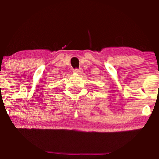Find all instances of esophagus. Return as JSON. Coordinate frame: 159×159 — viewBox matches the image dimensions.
Here are the masks:
<instances>
[{"label":"esophagus","mask_w":159,"mask_h":159,"mask_svg":"<svg viewBox=\"0 0 159 159\" xmlns=\"http://www.w3.org/2000/svg\"><path fill=\"white\" fill-rule=\"evenodd\" d=\"M73 73H76V74H81L83 73V70L81 68H75L73 70Z\"/></svg>","instance_id":"esophagus-1"}]
</instances>
